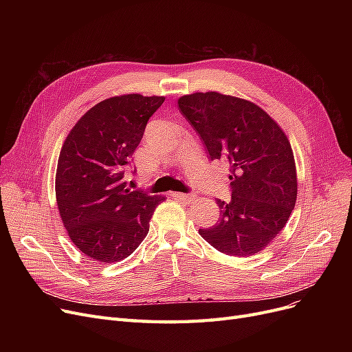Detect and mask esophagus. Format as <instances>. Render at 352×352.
Here are the masks:
<instances>
[{
	"instance_id": "34e87169",
	"label": "esophagus",
	"mask_w": 352,
	"mask_h": 352,
	"mask_svg": "<svg viewBox=\"0 0 352 352\" xmlns=\"http://www.w3.org/2000/svg\"><path fill=\"white\" fill-rule=\"evenodd\" d=\"M171 197L178 198V199H181V201H184V202H190V201H192V199L195 198L194 194H182V192H173Z\"/></svg>"
}]
</instances>
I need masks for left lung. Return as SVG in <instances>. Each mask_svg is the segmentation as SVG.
I'll return each mask as SVG.
<instances>
[{
    "label": "left lung",
    "instance_id": "left-lung-1",
    "mask_svg": "<svg viewBox=\"0 0 352 352\" xmlns=\"http://www.w3.org/2000/svg\"><path fill=\"white\" fill-rule=\"evenodd\" d=\"M178 109L211 161L230 171L231 201L217 198L219 218L199 235L219 252L250 256L287 224L297 201V173L289 141L264 109L219 92H195Z\"/></svg>",
    "mask_w": 352,
    "mask_h": 352
}]
</instances>
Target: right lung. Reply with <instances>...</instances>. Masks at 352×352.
Returning <instances> with one entry per match:
<instances>
[{
  "label": "right lung",
  "instance_id": "right-lung-1",
  "mask_svg": "<svg viewBox=\"0 0 352 352\" xmlns=\"http://www.w3.org/2000/svg\"><path fill=\"white\" fill-rule=\"evenodd\" d=\"M164 97L128 94L88 109L68 134L58 158L55 195L71 241L100 263L131 255L150 231L164 197L129 190V157Z\"/></svg>",
  "mask_w": 352,
  "mask_h": 352
}]
</instances>
